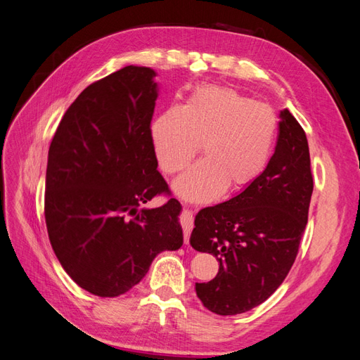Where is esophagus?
I'll return each mask as SVG.
<instances>
[{
    "instance_id": "obj_1",
    "label": "esophagus",
    "mask_w": 360,
    "mask_h": 360,
    "mask_svg": "<svg viewBox=\"0 0 360 360\" xmlns=\"http://www.w3.org/2000/svg\"><path fill=\"white\" fill-rule=\"evenodd\" d=\"M181 228H183V236H184V243H189V237H191V231L193 228V213L191 210H183L181 212Z\"/></svg>"
}]
</instances>
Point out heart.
Segmentation results:
<instances>
[{
  "label": "heart",
  "instance_id": "1",
  "mask_svg": "<svg viewBox=\"0 0 360 360\" xmlns=\"http://www.w3.org/2000/svg\"><path fill=\"white\" fill-rule=\"evenodd\" d=\"M278 120L269 105L225 86L195 90L183 106H171L151 126L158 160L167 174L186 168L202 143L205 158L174 183L189 201H210L252 183L269 160Z\"/></svg>",
  "mask_w": 360,
  "mask_h": 360
}]
</instances>
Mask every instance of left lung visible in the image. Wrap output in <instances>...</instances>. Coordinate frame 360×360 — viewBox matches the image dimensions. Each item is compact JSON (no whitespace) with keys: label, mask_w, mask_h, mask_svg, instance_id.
<instances>
[{"label":"left lung","mask_w":360,"mask_h":360,"mask_svg":"<svg viewBox=\"0 0 360 360\" xmlns=\"http://www.w3.org/2000/svg\"><path fill=\"white\" fill-rule=\"evenodd\" d=\"M275 153L234 198L195 216L191 245L219 261L214 279L195 284L204 307L236 315L269 299L299 252L314 189L308 139L288 110L279 114Z\"/></svg>","instance_id":"obj_1"}]
</instances>
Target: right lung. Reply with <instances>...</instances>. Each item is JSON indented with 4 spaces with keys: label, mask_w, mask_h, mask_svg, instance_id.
<instances>
[{
    "label": "right lung",
    "mask_w": 360,
    "mask_h": 360,
    "mask_svg": "<svg viewBox=\"0 0 360 360\" xmlns=\"http://www.w3.org/2000/svg\"><path fill=\"white\" fill-rule=\"evenodd\" d=\"M156 72L126 66L96 81L61 118L48 153L45 219L66 274L94 296L117 297L162 250L183 245L181 205L158 171L151 117Z\"/></svg>",
    "instance_id": "right-lung-1"
}]
</instances>
